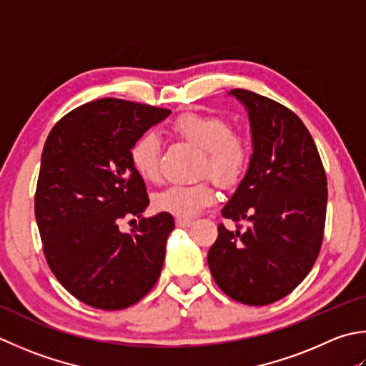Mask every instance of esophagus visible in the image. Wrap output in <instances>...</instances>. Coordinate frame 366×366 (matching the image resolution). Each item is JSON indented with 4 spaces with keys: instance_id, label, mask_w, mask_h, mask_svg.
<instances>
[{
    "instance_id": "obj_1",
    "label": "esophagus",
    "mask_w": 366,
    "mask_h": 366,
    "mask_svg": "<svg viewBox=\"0 0 366 366\" xmlns=\"http://www.w3.org/2000/svg\"><path fill=\"white\" fill-rule=\"evenodd\" d=\"M190 225H192V220H189V219H181V217L176 219V227H179V228H187Z\"/></svg>"
}]
</instances>
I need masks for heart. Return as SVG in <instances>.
Returning <instances> with one entry per match:
<instances>
[{"label": "heart", "instance_id": "heart-1", "mask_svg": "<svg viewBox=\"0 0 366 366\" xmlns=\"http://www.w3.org/2000/svg\"><path fill=\"white\" fill-rule=\"evenodd\" d=\"M179 138L202 149V173L211 176L222 185L234 184L244 173L249 162V149L232 125L217 114H182L173 125ZM160 141L154 133H144L130 147V162L141 179L154 182L159 177ZM214 190L209 184L169 185L154 198L159 211L181 219H192L214 203Z\"/></svg>", "mask_w": 366, "mask_h": 366}]
</instances>
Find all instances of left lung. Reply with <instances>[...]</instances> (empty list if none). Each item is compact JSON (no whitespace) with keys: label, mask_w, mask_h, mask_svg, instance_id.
Here are the masks:
<instances>
[{"label":"left lung","mask_w":366,"mask_h":366,"mask_svg":"<svg viewBox=\"0 0 366 366\" xmlns=\"http://www.w3.org/2000/svg\"><path fill=\"white\" fill-rule=\"evenodd\" d=\"M250 122L252 155L222 216L244 220L207 252L214 281L236 302L263 306L297 287L324 239L327 176L312 136L295 112L254 92L234 89Z\"/></svg>","instance_id":"8db88e82"}]
</instances>
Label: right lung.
<instances>
[{"mask_svg": "<svg viewBox=\"0 0 366 366\" xmlns=\"http://www.w3.org/2000/svg\"><path fill=\"white\" fill-rule=\"evenodd\" d=\"M169 109L103 98L76 107L49 133L41 155L34 214L50 269L71 295L98 310H124L159 281L174 219L127 214L149 206L130 147Z\"/></svg>", "mask_w": 366, "mask_h": 366, "instance_id": "1", "label": "right lung"}]
</instances>
